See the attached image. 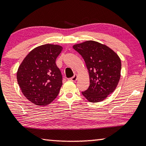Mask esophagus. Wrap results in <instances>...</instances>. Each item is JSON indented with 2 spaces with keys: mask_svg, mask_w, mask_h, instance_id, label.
Returning <instances> with one entry per match:
<instances>
[{
  "mask_svg": "<svg viewBox=\"0 0 146 146\" xmlns=\"http://www.w3.org/2000/svg\"><path fill=\"white\" fill-rule=\"evenodd\" d=\"M77 78H78V76L75 74L73 77L71 78V80H72V81H73V82H75L76 80H77Z\"/></svg>",
  "mask_w": 146,
  "mask_h": 146,
  "instance_id": "obj_1",
  "label": "esophagus"
}]
</instances>
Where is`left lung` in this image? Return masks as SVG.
I'll use <instances>...</instances> for the list:
<instances>
[{
	"instance_id": "left-lung-1",
	"label": "left lung",
	"mask_w": 146,
	"mask_h": 146,
	"mask_svg": "<svg viewBox=\"0 0 146 146\" xmlns=\"http://www.w3.org/2000/svg\"><path fill=\"white\" fill-rule=\"evenodd\" d=\"M73 48L81 55L89 73L90 86L82 94L90 102L102 101L116 88L121 77V59L105 44L86 41Z\"/></svg>"
}]
</instances>
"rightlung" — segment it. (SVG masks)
Segmentation results:
<instances>
[{
    "label": "right lung",
    "mask_w": 146,
    "mask_h": 146,
    "mask_svg": "<svg viewBox=\"0 0 146 146\" xmlns=\"http://www.w3.org/2000/svg\"><path fill=\"white\" fill-rule=\"evenodd\" d=\"M63 47L45 44L32 49L23 60L17 71V80L28 100L38 106L48 105L59 94L62 74L56 60Z\"/></svg>",
    "instance_id": "1"
}]
</instances>
